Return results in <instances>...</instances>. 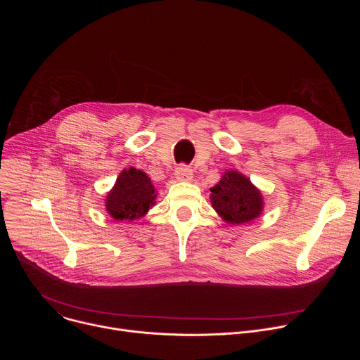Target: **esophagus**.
<instances>
[{
	"mask_svg": "<svg viewBox=\"0 0 360 360\" xmlns=\"http://www.w3.org/2000/svg\"><path fill=\"white\" fill-rule=\"evenodd\" d=\"M192 175H193L192 169L189 167H185V165L176 168V171H175V178L178 181H182V182H189L192 179Z\"/></svg>",
	"mask_w": 360,
	"mask_h": 360,
	"instance_id": "34e87169",
	"label": "esophagus"
}]
</instances>
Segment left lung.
Here are the masks:
<instances>
[{
  "mask_svg": "<svg viewBox=\"0 0 360 360\" xmlns=\"http://www.w3.org/2000/svg\"><path fill=\"white\" fill-rule=\"evenodd\" d=\"M211 203L217 214L229 225H243L259 218L264 212V195L248 176L235 169L222 174L211 188Z\"/></svg>",
  "mask_w": 360,
  "mask_h": 360,
  "instance_id": "8db88e82",
  "label": "left lung"
}]
</instances>
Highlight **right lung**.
Returning a JSON list of instances; mask_svg holds the SVG:
<instances>
[{"mask_svg":"<svg viewBox=\"0 0 360 360\" xmlns=\"http://www.w3.org/2000/svg\"><path fill=\"white\" fill-rule=\"evenodd\" d=\"M157 191L150 178L134 167L124 169L105 198V210L115 221L132 222L143 218L155 205Z\"/></svg>","mask_w":360,"mask_h":360,"instance_id":"add662e5","label":"right lung"}]
</instances>
